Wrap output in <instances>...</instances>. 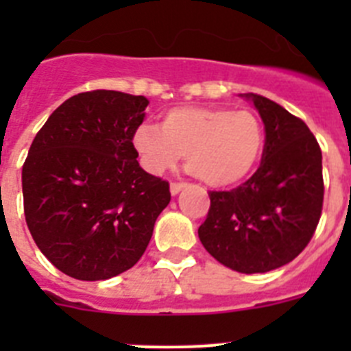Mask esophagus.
I'll use <instances>...</instances> for the list:
<instances>
[{
	"mask_svg": "<svg viewBox=\"0 0 351 351\" xmlns=\"http://www.w3.org/2000/svg\"><path fill=\"white\" fill-rule=\"evenodd\" d=\"M184 186H186L184 182H172V184H170V193L176 197V195H179L182 190H184Z\"/></svg>",
	"mask_w": 351,
	"mask_h": 351,
	"instance_id": "obj_1",
	"label": "esophagus"
}]
</instances>
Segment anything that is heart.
I'll use <instances>...</instances> for the list:
<instances>
[{
    "label": "heart",
    "instance_id": "1",
    "mask_svg": "<svg viewBox=\"0 0 351 351\" xmlns=\"http://www.w3.org/2000/svg\"><path fill=\"white\" fill-rule=\"evenodd\" d=\"M265 145L258 117L225 107H178L160 126L141 125L133 133L145 172L161 176L186 158V167L214 188L239 184L255 170Z\"/></svg>",
    "mask_w": 351,
    "mask_h": 351
}]
</instances>
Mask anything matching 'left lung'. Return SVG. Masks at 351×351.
<instances>
[{
  "label": "left lung",
  "mask_w": 351,
  "mask_h": 351,
  "mask_svg": "<svg viewBox=\"0 0 351 351\" xmlns=\"http://www.w3.org/2000/svg\"><path fill=\"white\" fill-rule=\"evenodd\" d=\"M241 96L263 121L262 163L235 190L210 191L198 237L225 267L256 274L287 265L311 241L324 204L322 151L287 108L253 93Z\"/></svg>",
  "instance_id": "8db88e82"
}]
</instances>
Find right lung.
Returning <instances> with one entry per match:
<instances>
[{
    "label": "right lung",
    "mask_w": 351,
    "mask_h": 351,
    "mask_svg": "<svg viewBox=\"0 0 351 351\" xmlns=\"http://www.w3.org/2000/svg\"><path fill=\"white\" fill-rule=\"evenodd\" d=\"M147 105L121 91L79 93L31 144L23 167L27 228L70 278L108 280L132 269L169 206V182L138 165L132 142Z\"/></svg>",
    "instance_id": "1"
}]
</instances>
